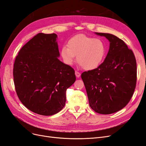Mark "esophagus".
Masks as SVG:
<instances>
[{"label":"esophagus","instance_id":"1","mask_svg":"<svg viewBox=\"0 0 146 146\" xmlns=\"http://www.w3.org/2000/svg\"><path fill=\"white\" fill-rule=\"evenodd\" d=\"M75 74H76V76L77 78L80 77V75H81L80 72H77V71H76V72H75Z\"/></svg>","mask_w":146,"mask_h":146}]
</instances>
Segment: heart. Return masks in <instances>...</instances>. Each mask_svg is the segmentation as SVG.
Instances as JSON below:
<instances>
[{
	"label": "heart",
	"instance_id": "heart-1",
	"mask_svg": "<svg viewBox=\"0 0 146 146\" xmlns=\"http://www.w3.org/2000/svg\"><path fill=\"white\" fill-rule=\"evenodd\" d=\"M105 52L106 47L102 39L79 34L69 39L68 47L61 48V55L69 65L73 63L77 56L78 63L84 69L91 70L98 68L102 63Z\"/></svg>",
	"mask_w": 146,
	"mask_h": 146
}]
</instances>
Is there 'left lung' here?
Segmentation results:
<instances>
[{
	"label": "left lung",
	"mask_w": 146,
	"mask_h": 146,
	"mask_svg": "<svg viewBox=\"0 0 146 146\" xmlns=\"http://www.w3.org/2000/svg\"><path fill=\"white\" fill-rule=\"evenodd\" d=\"M95 34L109 41L108 52L98 68L83 72L81 77L91 108L99 114H112L124 108L133 94L136 59L122 39L110 33Z\"/></svg>",
	"instance_id": "obj_1"
}]
</instances>
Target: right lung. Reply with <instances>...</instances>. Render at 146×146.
I'll use <instances>...</instances> for the list:
<instances>
[{
  "instance_id": "1",
  "label": "right lung",
  "mask_w": 146,
  "mask_h": 146,
  "mask_svg": "<svg viewBox=\"0 0 146 146\" xmlns=\"http://www.w3.org/2000/svg\"><path fill=\"white\" fill-rule=\"evenodd\" d=\"M55 33H38L16 56L13 77L19 100L30 111L52 116L63 108L66 91L76 80L70 66L59 60Z\"/></svg>"
}]
</instances>
